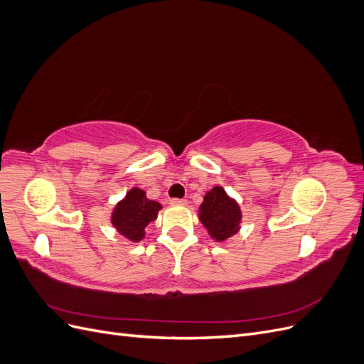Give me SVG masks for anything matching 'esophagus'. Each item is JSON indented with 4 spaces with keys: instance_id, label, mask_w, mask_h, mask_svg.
<instances>
[{
    "instance_id": "1",
    "label": "esophagus",
    "mask_w": 364,
    "mask_h": 364,
    "mask_svg": "<svg viewBox=\"0 0 364 364\" xmlns=\"http://www.w3.org/2000/svg\"><path fill=\"white\" fill-rule=\"evenodd\" d=\"M170 205H171V206H185V205H186V200H185V199H171V200H170Z\"/></svg>"
}]
</instances>
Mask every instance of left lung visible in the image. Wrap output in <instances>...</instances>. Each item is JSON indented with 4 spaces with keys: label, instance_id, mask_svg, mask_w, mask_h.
Wrapping results in <instances>:
<instances>
[{
    "label": "left lung",
    "instance_id": "8db88e82",
    "mask_svg": "<svg viewBox=\"0 0 364 364\" xmlns=\"http://www.w3.org/2000/svg\"><path fill=\"white\" fill-rule=\"evenodd\" d=\"M241 217L240 205L226 194L222 186L209 190L199 208V220L215 241L234 237L240 230Z\"/></svg>",
    "mask_w": 364,
    "mask_h": 364
}]
</instances>
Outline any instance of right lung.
<instances>
[{
	"label": "right lung",
	"instance_id": "add662e5",
	"mask_svg": "<svg viewBox=\"0 0 364 364\" xmlns=\"http://www.w3.org/2000/svg\"><path fill=\"white\" fill-rule=\"evenodd\" d=\"M161 208L159 202L147 199L146 191L134 186L124 199L115 205L111 223L119 235L138 243L144 238L147 225L156 220Z\"/></svg>",
	"mask_w": 364,
	"mask_h": 364
}]
</instances>
